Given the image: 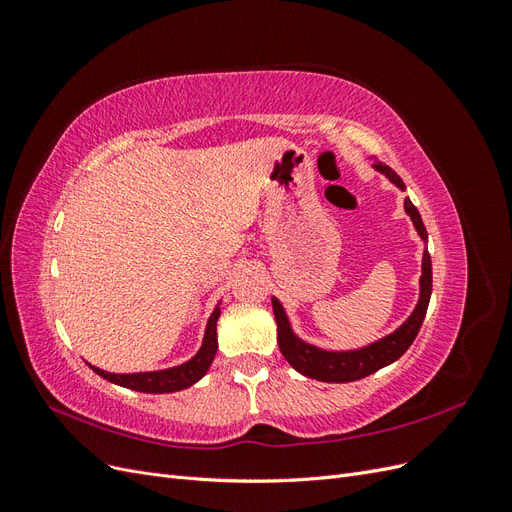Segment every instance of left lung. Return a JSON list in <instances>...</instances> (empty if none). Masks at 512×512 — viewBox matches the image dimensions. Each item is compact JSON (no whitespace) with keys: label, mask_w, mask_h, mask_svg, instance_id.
<instances>
[{"label":"left lung","mask_w":512,"mask_h":512,"mask_svg":"<svg viewBox=\"0 0 512 512\" xmlns=\"http://www.w3.org/2000/svg\"><path fill=\"white\" fill-rule=\"evenodd\" d=\"M376 168L382 170V173L389 177L395 185H399L401 190L406 188L404 181H401V177L395 173V170H391L384 164H376ZM406 211L412 218L418 235L427 239V230L421 220V213H418L416 207L410 203V198H406ZM429 297H431V258H429V252H425L423 254V275H421V299H418V305L412 312V316L404 324H401V327L393 335L384 337V339H380V342L371 344L367 348L354 350V352H324V350H318L309 344H303L301 339L292 335L288 318L284 314L280 301L273 299V314L277 320V344H280L284 359L307 378L322 380V382L361 380L369 374H374V371L382 369L384 365L397 361L399 356L412 346L414 337L418 335V331H421V324L425 320Z\"/></svg>","instance_id":"left-lung-1"}]
</instances>
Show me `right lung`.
<instances>
[{
  "instance_id": "1",
  "label": "right lung",
  "mask_w": 512,
  "mask_h": 512,
  "mask_svg": "<svg viewBox=\"0 0 512 512\" xmlns=\"http://www.w3.org/2000/svg\"><path fill=\"white\" fill-rule=\"evenodd\" d=\"M218 318H220V309L215 307V312L207 322L203 348L198 350V354L192 361L183 363L179 367L164 369V371H143V374H111V371H102L94 365H91V369L108 382H115L119 386H126V389L141 391V393H173V391L188 389V386H192L207 374L209 365L215 359V352H218V333H215V329H218Z\"/></svg>"
}]
</instances>
